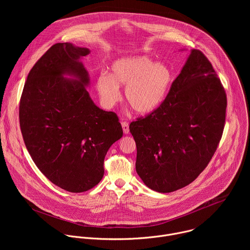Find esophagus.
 <instances>
[{"mask_svg":"<svg viewBox=\"0 0 250 250\" xmlns=\"http://www.w3.org/2000/svg\"><path fill=\"white\" fill-rule=\"evenodd\" d=\"M122 126H123V130L125 134H127L129 132V127H128V123L126 122H123L122 123Z\"/></svg>","mask_w":250,"mask_h":250,"instance_id":"34e87169","label":"esophagus"}]
</instances>
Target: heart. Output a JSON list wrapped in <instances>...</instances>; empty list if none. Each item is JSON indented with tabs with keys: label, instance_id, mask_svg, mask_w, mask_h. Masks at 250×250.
<instances>
[{
	"label": "heart",
	"instance_id": "obj_1",
	"mask_svg": "<svg viewBox=\"0 0 250 250\" xmlns=\"http://www.w3.org/2000/svg\"><path fill=\"white\" fill-rule=\"evenodd\" d=\"M173 80V71L168 64L154 62L145 55H130L114 61L111 75H99L96 86L102 101L108 106H113L120 100V86H126L127 104L135 113L145 115L162 104Z\"/></svg>",
	"mask_w": 250,
	"mask_h": 250
}]
</instances>
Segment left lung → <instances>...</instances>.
<instances>
[{"label":"left lung","mask_w":250,"mask_h":250,"mask_svg":"<svg viewBox=\"0 0 250 250\" xmlns=\"http://www.w3.org/2000/svg\"><path fill=\"white\" fill-rule=\"evenodd\" d=\"M226 109L221 80L208 58L192 49L163 103L129 125L140 179L159 193L192 183L217 150Z\"/></svg>","instance_id":"left-lung-1"}]
</instances>
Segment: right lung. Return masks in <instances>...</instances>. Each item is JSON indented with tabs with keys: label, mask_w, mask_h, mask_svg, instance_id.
<instances>
[{
	"label": "right lung",
	"mask_w": 250,
	"mask_h": 250,
	"mask_svg": "<svg viewBox=\"0 0 250 250\" xmlns=\"http://www.w3.org/2000/svg\"><path fill=\"white\" fill-rule=\"evenodd\" d=\"M90 52L69 42L52 45L29 71L20 103L21 130L33 162L72 193L102 180L104 156L123 136L117 115L100 109L87 91L90 77L81 59Z\"/></svg>",
	"instance_id": "obj_1"
}]
</instances>
